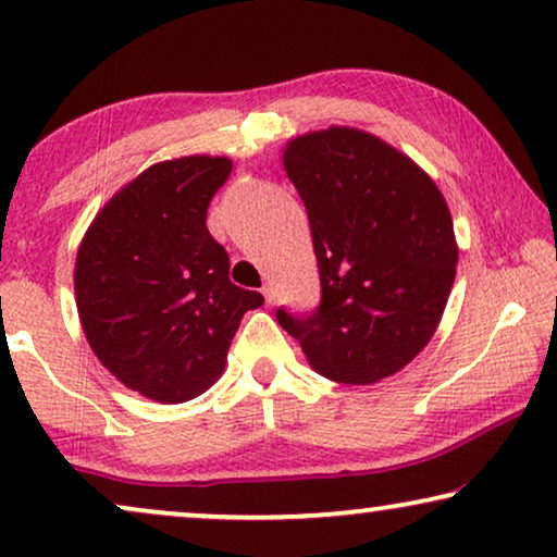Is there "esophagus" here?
<instances>
[{"label": "esophagus", "mask_w": 557, "mask_h": 557, "mask_svg": "<svg viewBox=\"0 0 557 557\" xmlns=\"http://www.w3.org/2000/svg\"><path fill=\"white\" fill-rule=\"evenodd\" d=\"M263 296H265V304H273V299H276V294H273V286H263Z\"/></svg>", "instance_id": "1"}]
</instances>
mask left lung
Here are the masks:
<instances>
[{
  "mask_svg": "<svg viewBox=\"0 0 557 557\" xmlns=\"http://www.w3.org/2000/svg\"><path fill=\"white\" fill-rule=\"evenodd\" d=\"M309 215L322 299L276 309L311 368L347 385L377 383L429 345L456 278L454 220L433 180L377 136L347 126L284 149Z\"/></svg>",
  "mask_w": 557,
  "mask_h": 557,
  "instance_id": "1",
  "label": "left lung"
}]
</instances>
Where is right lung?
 <instances>
[{
    "label": "right lung",
    "mask_w": 557,
    "mask_h": 557,
    "mask_svg": "<svg viewBox=\"0 0 557 557\" xmlns=\"http://www.w3.org/2000/svg\"><path fill=\"white\" fill-rule=\"evenodd\" d=\"M225 157L159 162L113 195L75 258V304L103 368L159 403L208 391L258 292L227 278L208 208L231 177Z\"/></svg>",
    "instance_id": "1"
}]
</instances>
